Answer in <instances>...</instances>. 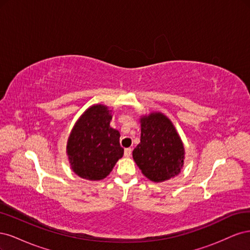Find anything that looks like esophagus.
<instances>
[{"label":"esophagus","mask_w":250,"mask_h":250,"mask_svg":"<svg viewBox=\"0 0 250 250\" xmlns=\"http://www.w3.org/2000/svg\"><path fill=\"white\" fill-rule=\"evenodd\" d=\"M131 152H132V150H131L130 148H126V149L124 150V155H125L126 157H129V156L131 155Z\"/></svg>","instance_id":"esophagus-1"}]
</instances>
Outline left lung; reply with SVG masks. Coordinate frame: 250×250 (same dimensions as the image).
Instances as JSON below:
<instances>
[{
  "label": "left lung",
  "instance_id": "8db88e82",
  "mask_svg": "<svg viewBox=\"0 0 250 250\" xmlns=\"http://www.w3.org/2000/svg\"><path fill=\"white\" fill-rule=\"evenodd\" d=\"M132 156L144 175L161 183L180 172L185 149L171 121L155 112L141 119V143Z\"/></svg>",
  "mask_w": 250,
  "mask_h": 250
}]
</instances>
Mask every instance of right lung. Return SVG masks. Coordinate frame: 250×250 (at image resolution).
<instances>
[{
  "instance_id": "obj_1",
  "label": "right lung",
  "mask_w": 250,
  "mask_h": 250,
  "mask_svg": "<svg viewBox=\"0 0 250 250\" xmlns=\"http://www.w3.org/2000/svg\"><path fill=\"white\" fill-rule=\"evenodd\" d=\"M111 113L104 105L89 107L74 126L66 146L73 171L88 180L106 177L124 149L120 132L110 127Z\"/></svg>"
}]
</instances>
